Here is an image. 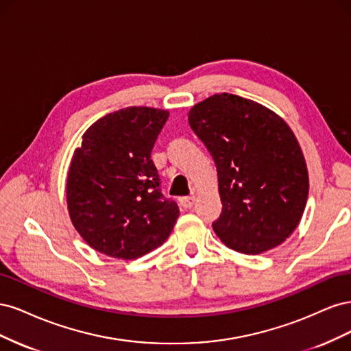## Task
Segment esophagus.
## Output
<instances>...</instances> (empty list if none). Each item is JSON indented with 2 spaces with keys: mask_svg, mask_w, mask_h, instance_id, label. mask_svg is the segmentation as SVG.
Listing matches in <instances>:
<instances>
[{
  "mask_svg": "<svg viewBox=\"0 0 351 351\" xmlns=\"http://www.w3.org/2000/svg\"><path fill=\"white\" fill-rule=\"evenodd\" d=\"M180 204L184 209H192L193 205L196 204V196H187V197H182L180 199Z\"/></svg>",
  "mask_w": 351,
  "mask_h": 351,
  "instance_id": "34e87169",
  "label": "esophagus"
}]
</instances>
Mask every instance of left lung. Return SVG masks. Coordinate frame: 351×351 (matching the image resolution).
<instances>
[{
    "instance_id": "8db88e82",
    "label": "left lung",
    "mask_w": 351,
    "mask_h": 351,
    "mask_svg": "<svg viewBox=\"0 0 351 351\" xmlns=\"http://www.w3.org/2000/svg\"><path fill=\"white\" fill-rule=\"evenodd\" d=\"M189 124L217 165L222 212L215 234L244 254L280 246L299 226L309 195L290 125L265 105L226 92L193 105Z\"/></svg>"
}]
</instances>
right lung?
Listing matches in <instances>:
<instances>
[{
    "label": "right lung",
    "instance_id": "obj_1",
    "mask_svg": "<svg viewBox=\"0 0 351 351\" xmlns=\"http://www.w3.org/2000/svg\"><path fill=\"white\" fill-rule=\"evenodd\" d=\"M169 112L129 107L104 115L74 149L66 184L69 215L92 249L132 261L171 234L180 210L159 189L152 147Z\"/></svg>",
    "mask_w": 351,
    "mask_h": 351
}]
</instances>
